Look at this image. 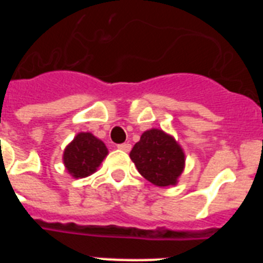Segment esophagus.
<instances>
[{"label":"esophagus","instance_id":"34e87169","mask_svg":"<svg viewBox=\"0 0 263 263\" xmlns=\"http://www.w3.org/2000/svg\"><path fill=\"white\" fill-rule=\"evenodd\" d=\"M117 147L120 148V150H122V152L129 153V152H130V148H132V145H130L129 142H126V143H121V145H118Z\"/></svg>","mask_w":263,"mask_h":263}]
</instances>
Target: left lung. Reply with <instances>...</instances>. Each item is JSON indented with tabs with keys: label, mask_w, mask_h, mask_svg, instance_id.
<instances>
[{
	"label": "left lung",
	"mask_w": 263,
	"mask_h": 263,
	"mask_svg": "<svg viewBox=\"0 0 263 263\" xmlns=\"http://www.w3.org/2000/svg\"><path fill=\"white\" fill-rule=\"evenodd\" d=\"M138 173L158 187L178 183L184 170L185 157L175 138L163 130H146L130 152Z\"/></svg>",
	"instance_id": "1"
}]
</instances>
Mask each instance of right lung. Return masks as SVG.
I'll list each match as a JSON object with an SVG mask.
<instances>
[{"label": "right lung", "mask_w": 263, "mask_h": 263, "mask_svg": "<svg viewBox=\"0 0 263 263\" xmlns=\"http://www.w3.org/2000/svg\"><path fill=\"white\" fill-rule=\"evenodd\" d=\"M108 155V148L92 133H79L64 148L63 162L73 178H85L93 174Z\"/></svg>", "instance_id": "add662e5"}]
</instances>
